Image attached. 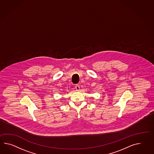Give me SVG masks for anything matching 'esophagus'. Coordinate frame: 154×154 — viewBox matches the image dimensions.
Masks as SVG:
<instances>
[{"instance_id": "1", "label": "esophagus", "mask_w": 154, "mask_h": 154, "mask_svg": "<svg viewBox=\"0 0 154 154\" xmlns=\"http://www.w3.org/2000/svg\"><path fill=\"white\" fill-rule=\"evenodd\" d=\"M79 87H79V85H75V88L77 90H79L80 89Z\"/></svg>"}]
</instances>
